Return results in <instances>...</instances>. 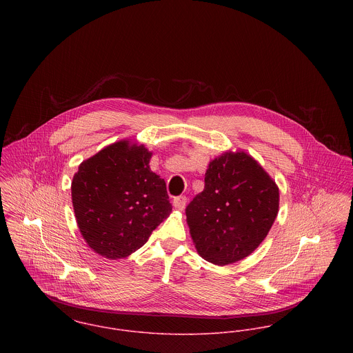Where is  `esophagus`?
I'll return each instance as SVG.
<instances>
[{"mask_svg":"<svg viewBox=\"0 0 353 353\" xmlns=\"http://www.w3.org/2000/svg\"><path fill=\"white\" fill-rule=\"evenodd\" d=\"M186 202H188V199L185 196H179V197L174 199V206L176 210H183L186 206Z\"/></svg>","mask_w":353,"mask_h":353,"instance_id":"obj_1","label":"esophagus"}]
</instances>
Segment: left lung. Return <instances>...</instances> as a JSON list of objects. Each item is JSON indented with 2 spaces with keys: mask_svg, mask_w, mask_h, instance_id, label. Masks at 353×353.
<instances>
[{
  "mask_svg": "<svg viewBox=\"0 0 353 353\" xmlns=\"http://www.w3.org/2000/svg\"><path fill=\"white\" fill-rule=\"evenodd\" d=\"M277 213V185L245 152H225L212 160L203 192L186 206L197 252L219 266L250 255L266 238Z\"/></svg>",
  "mask_w": 353,
  "mask_h": 353,
  "instance_id": "8db88e82",
  "label": "left lung"
}]
</instances>
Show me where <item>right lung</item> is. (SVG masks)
I'll return each mask as SVG.
<instances>
[{
    "mask_svg": "<svg viewBox=\"0 0 353 353\" xmlns=\"http://www.w3.org/2000/svg\"><path fill=\"white\" fill-rule=\"evenodd\" d=\"M151 156L144 145L118 141L84 160L73 176L79 230L108 259L143 248L172 210L164 179L150 168Z\"/></svg>",
    "mask_w": 353,
    "mask_h": 353,
    "instance_id": "add662e5",
    "label": "right lung"
}]
</instances>
